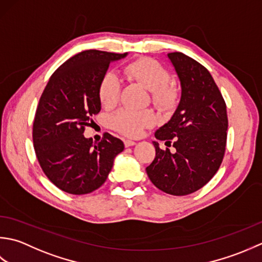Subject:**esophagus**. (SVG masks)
I'll use <instances>...</instances> for the list:
<instances>
[{
  "mask_svg": "<svg viewBox=\"0 0 262 262\" xmlns=\"http://www.w3.org/2000/svg\"><path fill=\"white\" fill-rule=\"evenodd\" d=\"M136 142L130 140V139H126V140H124V146L125 147H131V146H135Z\"/></svg>",
  "mask_w": 262,
  "mask_h": 262,
  "instance_id": "obj_1",
  "label": "esophagus"
}]
</instances>
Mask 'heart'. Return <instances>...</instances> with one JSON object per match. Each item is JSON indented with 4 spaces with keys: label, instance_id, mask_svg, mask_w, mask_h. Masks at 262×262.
Wrapping results in <instances>:
<instances>
[{
    "label": "heart",
    "instance_id": "obj_1",
    "mask_svg": "<svg viewBox=\"0 0 262 262\" xmlns=\"http://www.w3.org/2000/svg\"><path fill=\"white\" fill-rule=\"evenodd\" d=\"M125 77L150 92L154 105L159 111L170 112L178 106L180 90L172 81L169 71L162 63L150 57H139L127 63L123 69ZM121 84L114 73L107 72L101 77L98 84V98L106 108L113 107L120 98ZM156 122V115L151 111L135 112L120 110L110 117L113 130L126 137H138L145 127Z\"/></svg>",
    "mask_w": 262,
    "mask_h": 262
}]
</instances>
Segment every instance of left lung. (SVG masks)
<instances>
[{
  "label": "left lung",
  "instance_id": "1",
  "mask_svg": "<svg viewBox=\"0 0 262 262\" xmlns=\"http://www.w3.org/2000/svg\"><path fill=\"white\" fill-rule=\"evenodd\" d=\"M181 82L182 95L175 113L155 132L158 140L175 152L156 148V157L146 168L152 184L165 193L186 195L206 185L217 173L225 155L226 104L210 72L180 52L168 53Z\"/></svg>",
  "mask_w": 262,
  "mask_h": 262
}]
</instances>
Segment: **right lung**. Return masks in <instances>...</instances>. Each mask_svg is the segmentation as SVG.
Returning <instances> with one entry per match:
<instances>
[{
    "label": "right lung",
    "instance_id": "add662e5",
    "mask_svg": "<svg viewBox=\"0 0 262 262\" xmlns=\"http://www.w3.org/2000/svg\"><path fill=\"white\" fill-rule=\"evenodd\" d=\"M126 55L80 52L52 74L40 96L33 125L35 152L42 172L67 193L87 194L100 188L123 151V142L107 132L99 142L83 132L100 112L101 77L111 62Z\"/></svg>",
    "mask_w": 262,
    "mask_h": 262
}]
</instances>
